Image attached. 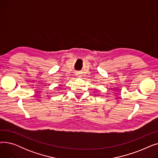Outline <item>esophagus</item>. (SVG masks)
<instances>
[{
	"label": "esophagus",
	"mask_w": 158,
	"mask_h": 158,
	"mask_svg": "<svg viewBox=\"0 0 158 158\" xmlns=\"http://www.w3.org/2000/svg\"><path fill=\"white\" fill-rule=\"evenodd\" d=\"M76 76H77L78 77H81V75H80L79 73H76Z\"/></svg>",
	"instance_id": "1"
}]
</instances>
